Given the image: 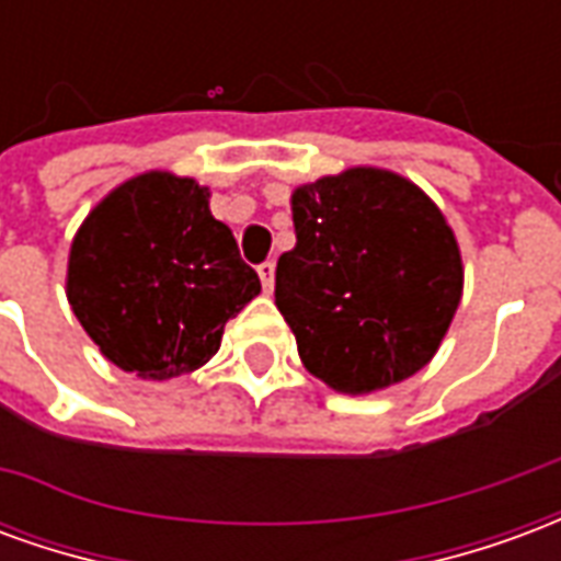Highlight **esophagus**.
I'll return each instance as SVG.
<instances>
[{"instance_id": "34e87169", "label": "esophagus", "mask_w": 561, "mask_h": 561, "mask_svg": "<svg viewBox=\"0 0 561 561\" xmlns=\"http://www.w3.org/2000/svg\"><path fill=\"white\" fill-rule=\"evenodd\" d=\"M257 276H261V285H264V291H273V285H276V264L273 261H264V264H257Z\"/></svg>"}]
</instances>
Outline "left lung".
Returning a JSON list of instances; mask_svg holds the SVG:
<instances>
[{"mask_svg":"<svg viewBox=\"0 0 561 561\" xmlns=\"http://www.w3.org/2000/svg\"><path fill=\"white\" fill-rule=\"evenodd\" d=\"M291 216L276 306L306 369L340 393H373L430 364L462 297L442 209L400 173L348 168L294 188Z\"/></svg>","mask_w":561,"mask_h":561,"instance_id":"obj_1","label":"left lung"}]
</instances>
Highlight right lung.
Here are the masks:
<instances>
[{"instance_id":"add662e5","label":"right lung","mask_w":561,"mask_h":561,"mask_svg":"<svg viewBox=\"0 0 561 561\" xmlns=\"http://www.w3.org/2000/svg\"><path fill=\"white\" fill-rule=\"evenodd\" d=\"M68 304L102 354L149 381L195 373L252 297L257 273L209 188L149 171L116 185L83 219L68 255Z\"/></svg>"}]
</instances>
